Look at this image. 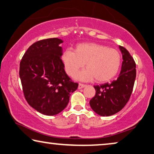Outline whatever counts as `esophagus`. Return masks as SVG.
<instances>
[{
  "instance_id": "esophagus-1",
  "label": "esophagus",
  "mask_w": 154,
  "mask_h": 154,
  "mask_svg": "<svg viewBox=\"0 0 154 154\" xmlns=\"http://www.w3.org/2000/svg\"><path fill=\"white\" fill-rule=\"evenodd\" d=\"M85 86H86V85H85V84H79V85H78V89L84 88Z\"/></svg>"
}]
</instances>
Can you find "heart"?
<instances>
[{
    "mask_svg": "<svg viewBox=\"0 0 154 154\" xmlns=\"http://www.w3.org/2000/svg\"><path fill=\"white\" fill-rule=\"evenodd\" d=\"M61 59L68 75L74 76L86 63L87 68L79 72L76 79L87 82L95 78L96 82L100 83L113 79L118 74L122 62L118 50L95 43H80L75 51L66 50Z\"/></svg>",
    "mask_w": 154,
    "mask_h": 154,
    "instance_id": "heart-1",
    "label": "heart"
}]
</instances>
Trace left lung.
I'll use <instances>...</instances> for the list:
<instances>
[{
    "label": "left lung",
    "instance_id": "obj_1",
    "mask_svg": "<svg viewBox=\"0 0 154 154\" xmlns=\"http://www.w3.org/2000/svg\"><path fill=\"white\" fill-rule=\"evenodd\" d=\"M122 54V63L119 77L111 83L95 86V95L90 101L94 112L101 116L118 113L129 100L136 77V63L128 50L119 46Z\"/></svg>",
    "mask_w": 154,
    "mask_h": 154
}]
</instances>
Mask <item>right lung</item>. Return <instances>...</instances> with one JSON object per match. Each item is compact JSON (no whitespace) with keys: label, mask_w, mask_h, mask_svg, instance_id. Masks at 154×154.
<instances>
[{"label":"right lung","mask_w":154,"mask_h":154,"mask_svg":"<svg viewBox=\"0 0 154 154\" xmlns=\"http://www.w3.org/2000/svg\"><path fill=\"white\" fill-rule=\"evenodd\" d=\"M63 42L58 38L35 42L20 63L19 75L26 100L36 111L46 116L62 111L78 87L64 70L60 46Z\"/></svg>","instance_id":"1"}]
</instances>
